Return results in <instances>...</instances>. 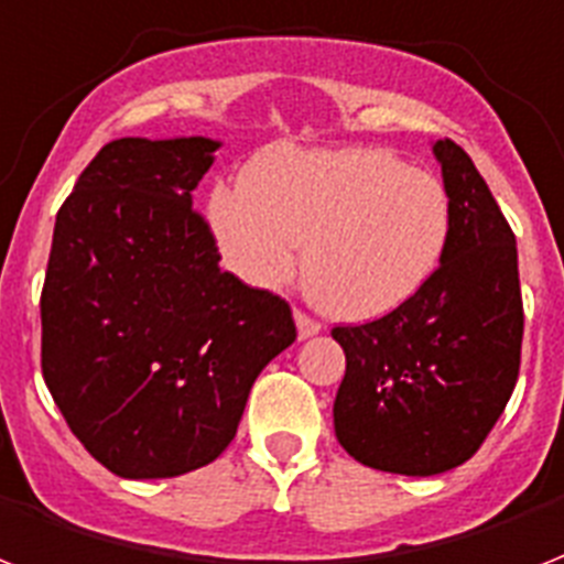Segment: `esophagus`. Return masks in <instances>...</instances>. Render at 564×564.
Returning <instances> with one entry per match:
<instances>
[{
    "mask_svg": "<svg viewBox=\"0 0 564 564\" xmlns=\"http://www.w3.org/2000/svg\"><path fill=\"white\" fill-rule=\"evenodd\" d=\"M294 319H296V335H300V340H308V337L319 335V328H323L317 319H311L308 314H303V311H296Z\"/></svg>",
    "mask_w": 564,
    "mask_h": 564,
    "instance_id": "1",
    "label": "esophagus"
}]
</instances>
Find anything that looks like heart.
<instances>
[{
	"instance_id": "heart-1",
	"label": "heart",
	"mask_w": 564,
	"mask_h": 564,
	"mask_svg": "<svg viewBox=\"0 0 564 564\" xmlns=\"http://www.w3.org/2000/svg\"><path fill=\"white\" fill-rule=\"evenodd\" d=\"M206 215L229 268L256 288L288 282L308 245L311 300L352 323L410 303L452 236V200L434 174L360 145L273 148L245 183L212 188Z\"/></svg>"
}]
</instances>
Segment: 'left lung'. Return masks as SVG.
I'll list each match as a JSON object with an SVG mask.
<instances>
[{"label":"left lung","mask_w":564,"mask_h":564,"mask_svg":"<svg viewBox=\"0 0 564 564\" xmlns=\"http://www.w3.org/2000/svg\"><path fill=\"white\" fill-rule=\"evenodd\" d=\"M434 156L452 200L440 268L393 314L332 332L346 355L337 440L364 466L408 477L480 448L516 390L524 337L510 224L460 145L440 139Z\"/></svg>","instance_id":"1"}]
</instances>
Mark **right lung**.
<instances>
[{"label":"right lung","instance_id":"right-lung-1","mask_svg":"<svg viewBox=\"0 0 564 564\" xmlns=\"http://www.w3.org/2000/svg\"><path fill=\"white\" fill-rule=\"evenodd\" d=\"M218 139H112L54 220L43 378L84 448L128 480L186 475L238 431L296 340L285 300L218 268L192 209Z\"/></svg>","mask_w":564,"mask_h":564}]
</instances>
